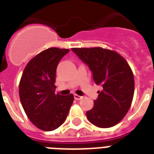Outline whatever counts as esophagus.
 Instances as JSON below:
<instances>
[{
  "label": "esophagus",
  "mask_w": 154,
  "mask_h": 154,
  "mask_svg": "<svg viewBox=\"0 0 154 154\" xmlns=\"http://www.w3.org/2000/svg\"><path fill=\"white\" fill-rule=\"evenodd\" d=\"M74 98L76 100H81L82 98V96H79V95H77V94H74Z\"/></svg>",
  "instance_id": "esophagus-1"
}]
</instances>
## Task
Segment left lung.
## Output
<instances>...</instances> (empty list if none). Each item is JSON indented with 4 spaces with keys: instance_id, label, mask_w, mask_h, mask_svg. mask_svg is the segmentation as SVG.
Instances as JSON below:
<instances>
[{
    "instance_id": "obj_1",
    "label": "left lung",
    "mask_w": 154,
    "mask_h": 154,
    "mask_svg": "<svg viewBox=\"0 0 154 154\" xmlns=\"http://www.w3.org/2000/svg\"><path fill=\"white\" fill-rule=\"evenodd\" d=\"M72 52L89 66L97 85L102 86L93 109L86 112L92 124L109 128L126 115L134 94V78L131 68L117 52L95 48H72Z\"/></svg>"
}]
</instances>
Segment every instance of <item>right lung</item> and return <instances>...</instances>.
I'll list each match as a JSON object with an SVG mask.
<instances>
[{"mask_svg":"<svg viewBox=\"0 0 154 154\" xmlns=\"http://www.w3.org/2000/svg\"><path fill=\"white\" fill-rule=\"evenodd\" d=\"M69 49L49 48L32 58L19 84V95L29 119L38 129L52 131L65 122L74 97L55 94L57 67Z\"/></svg>","mask_w":154,"mask_h":154,"instance_id":"add662e5","label":"right lung"}]
</instances>
